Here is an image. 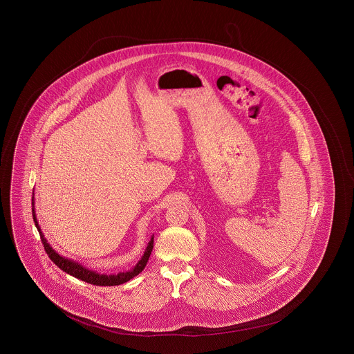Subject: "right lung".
<instances>
[{
    "label": "right lung",
    "instance_id": "right-lung-1",
    "mask_svg": "<svg viewBox=\"0 0 354 354\" xmlns=\"http://www.w3.org/2000/svg\"><path fill=\"white\" fill-rule=\"evenodd\" d=\"M32 213H33V220H35V223H36L38 233H39V236H41V241L44 243L45 252L48 253L49 259L53 261L61 270L66 272L68 274L73 276L75 279H82V281H85V282H88V283H93V285H97V286H114V285H121V283H124V282H128V281L133 279V277H136L137 274H140V273L144 270V268L147 266V263H148L150 253H151V250H153V242H154L153 241V237H154V236H151L150 241L148 242V246H147V249H145V252H144L141 260L138 261V262L134 265V268H133L131 270L121 272V273H118V274H101V273H98V272H95V270H91V269L85 268L84 265H81L80 262H77V261L71 260V259H68V257H64V256L58 254L56 250L50 246V243L48 242V240L45 239V236H44V233L41 232V227H39V225H38L37 216H36V210H35V193H33V197H32Z\"/></svg>",
    "mask_w": 354,
    "mask_h": 354
}]
</instances>
